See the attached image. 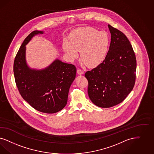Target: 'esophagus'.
Wrapping results in <instances>:
<instances>
[{
	"mask_svg": "<svg viewBox=\"0 0 154 154\" xmlns=\"http://www.w3.org/2000/svg\"><path fill=\"white\" fill-rule=\"evenodd\" d=\"M77 73L79 74H83L84 73V71L82 69H79L77 70Z\"/></svg>",
	"mask_w": 154,
	"mask_h": 154,
	"instance_id": "obj_1",
	"label": "esophagus"
}]
</instances>
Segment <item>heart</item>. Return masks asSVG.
I'll return each instance as SVG.
<instances>
[{
  "instance_id": "b5f03b06",
  "label": "heart",
  "mask_w": 154,
  "mask_h": 154,
  "mask_svg": "<svg viewBox=\"0 0 154 154\" xmlns=\"http://www.w3.org/2000/svg\"><path fill=\"white\" fill-rule=\"evenodd\" d=\"M71 42L65 40L63 49L70 60L79 57L90 67H94L103 61L107 53L110 39L105 31H98L91 27H81L74 30Z\"/></svg>"
}]
</instances>
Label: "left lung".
<instances>
[{
	"instance_id": "left-lung-1",
	"label": "left lung",
	"mask_w": 154,
	"mask_h": 154,
	"mask_svg": "<svg viewBox=\"0 0 154 154\" xmlns=\"http://www.w3.org/2000/svg\"><path fill=\"white\" fill-rule=\"evenodd\" d=\"M111 33L109 51L103 62L87 71L88 93L91 101L100 107H111L124 101L135 83L137 60L126 35L108 25Z\"/></svg>"
}]
</instances>
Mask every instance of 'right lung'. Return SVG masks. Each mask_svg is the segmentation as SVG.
<instances>
[{
	"label": "right lung",
	"mask_w": 154,
	"mask_h": 154,
	"mask_svg": "<svg viewBox=\"0 0 154 154\" xmlns=\"http://www.w3.org/2000/svg\"><path fill=\"white\" fill-rule=\"evenodd\" d=\"M39 33L43 32L34 31L24 39L15 58L14 73L23 98L37 111L52 114L66 106L77 69L74 65L58 60L44 70L29 69L25 59L26 45L34 35Z\"/></svg>",
	"instance_id": "add662e5"
}]
</instances>
